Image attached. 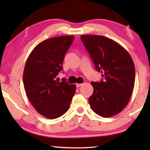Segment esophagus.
Instances as JSON below:
<instances>
[{
  "label": "esophagus",
  "mask_w": 150,
  "mask_h": 150,
  "mask_svg": "<svg viewBox=\"0 0 150 150\" xmlns=\"http://www.w3.org/2000/svg\"><path fill=\"white\" fill-rule=\"evenodd\" d=\"M83 85V83H77L76 84V86H77V87H79L81 86H82Z\"/></svg>",
  "instance_id": "34e87169"
}]
</instances>
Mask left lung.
I'll return each instance as SVG.
<instances>
[{"label":"left lung","mask_w":150,"mask_h":150,"mask_svg":"<svg viewBox=\"0 0 150 150\" xmlns=\"http://www.w3.org/2000/svg\"><path fill=\"white\" fill-rule=\"evenodd\" d=\"M95 64L102 73L99 83L91 82L93 93L88 101L96 115L108 118L128 105L135 82V67L129 53L118 43L98 35L81 36Z\"/></svg>","instance_id":"8db88e82"}]
</instances>
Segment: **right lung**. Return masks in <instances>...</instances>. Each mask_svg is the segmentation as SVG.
<instances>
[{
    "label": "right lung",
    "instance_id": "right-lung-1",
    "mask_svg": "<svg viewBox=\"0 0 150 150\" xmlns=\"http://www.w3.org/2000/svg\"><path fill=\"white\" fill-rule=\"evenodd\" d=\"M73 40V35H63L40 42L25 64L23 83L27 97L38 112L47 118L64 115L75 93V85L68 84L64 79L59 82L57 78Z\"/></svg>",
    "mask_w": 150,
    "mask_h": 150
}]
</instances>
